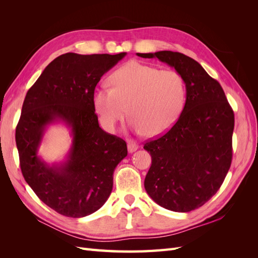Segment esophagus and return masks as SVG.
I'll return each instance as SVG.
<instances>
[{
	"instance_id": "obj_1",
	"label": "esophagus",
	"mask_w": 258,
	"mask_h": 258,
	"mask_svg": "<svg viewBox=\"0 0 258 258\" xmlns=\"http://www.w3.org/2000/svg\"><path fill=\"white\" fill-rule=\"evenodd\" d=\"M139 148V145L136 143V142H134V141H130L129 143H128V152L129 153H135L137 150Z\"/></svg>"
}]
</instances>
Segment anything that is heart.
Instances as JSON below:
<instances>
[{
    "label": "heart",
    "mask_w": 258,
    "mask_h": 258,
    "mask_svg": "<svg viewBox=\"0 0 258 258\" xmlns=\"http://www.w3.org/2000/svg\"><path fill=\"white\" fill-rule=\"evenodd\" d=\"M113 87L100 85L92 103L101 123L114 131L128 113L130 126L147 138L167 132L181 115L186 99L183 76L137 60L128 61L111 75Z\"/></svg>",
    "instance_id": "heart-1"
}]
</instances>
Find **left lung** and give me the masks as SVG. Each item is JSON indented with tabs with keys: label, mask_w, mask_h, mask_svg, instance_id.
<instances>
[{
	"label": "left lung",
	"mask_w": 258,
	"mask_h": 258,
	"mask_svg": "<svg viewBox=\"0 0 258 258\" xmlns=\"http://www.w3.org/2000/svg\"><path fill=\"white\" fill-rule=\"evenodd\" d=\"M137 54L158 58L185 81L181 116L167 134L144 144L152 156L144 187L160 207L189 212L214 196L228 172L235 115L220 83L196 60L170 50Z\"/></svg>",
	"instance_id": "left-lung-1"
}]
</instances>
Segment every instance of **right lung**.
Wrapping results in <instances>:
<instances>
[{
    "label": "right lung",
    "mask_w": 258,
    "mask_h": 258,
    "mask_svg": "<svg viewBox=\"0 0 258 258\" xmlns=\"http://www.w3.org/2000/svg\"><path fill=\"white\" fill-rule=\"evenodd\" d=\"M126 54H61L27 92L16 128L21 172L36 196L59 214L87 216L112 192L114 170L127 156V144L100 128L92 93ZM56 122L70 129L73 144L64 162L49 165L37 152L45 129Z\"/></svg>",
    "instance_id": "1"
}]
</instances>
